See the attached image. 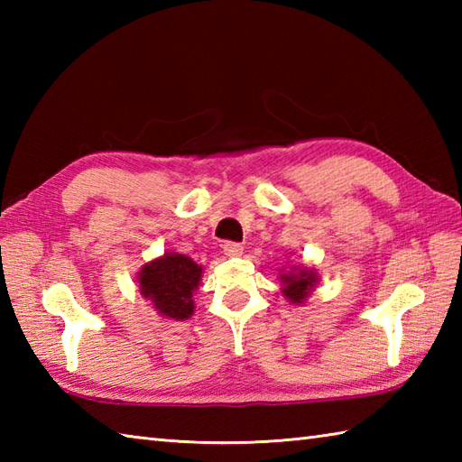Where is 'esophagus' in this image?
Segmentation results:
<instances>
[{
    "label": "esophagus",
    "mask_w": 462,
    "mask_h": 462,
    "mask_svg": "<svg viewBox=\"0 0 462 462\" xmlns=\"http://www.w3.org/2000/svg\"><path fill=\"white\" fill-rule=\"evenodd\" d=\"M222 250H224L226 256L236 258V256H240L244 248H242V244H238V242H224L222 244Z\"/></svg>",
    "instance_id": "1"
}]
</instances>
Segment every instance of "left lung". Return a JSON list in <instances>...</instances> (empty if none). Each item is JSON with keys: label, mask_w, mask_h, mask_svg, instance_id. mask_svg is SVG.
<instances>
[{"label": "left lung", "mask_w": 462, "mask_h": 462, "mask_svg": "<svg viewBox=\"0 0 462 462\" xmlns=\"http://www.w3.org/2000/svg\"><path fill=\"white\" fill-rule=\"evenodd\" d=\"M280 280L283 296L291 303H303L318 283V273L308 268H293L291 272L280 273Z\"/></svg>", "instance_id": "left-lung-1"}]
</instances>
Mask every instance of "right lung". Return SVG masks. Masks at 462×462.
<instances>
[{
	"label": "right lung",
	"instance_id": "add662e5",
	"mask_svg": "<svg viewBox=\"0 0 462 462\" xmlns=\"http://www.w3.org/2000/svg\"><path fill=\"white\" fill-rule=\"evenodd\" d=\"M202 278V266L179 252L144 263L139 272L141 296L152 301L156 313L169 319H189L194 313V291Z\"/></svg>",
	"mask_w": 462,
	"mask_h": 462
}]
</instances>
